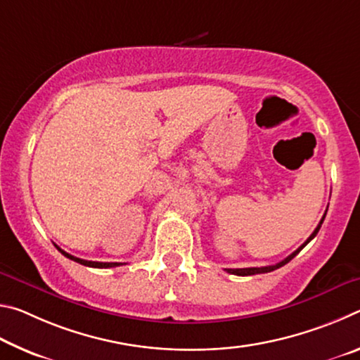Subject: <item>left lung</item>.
I'll list each match as a JSON object with an SVG mask.
<instances>
[{
    "label": "left lung",
    "mask_w": 360,
    "mask_h": 360,
    "mask_svg": "<svg viewBox=\"0 0 360 360\" xmlns=\"http://www.w3.org/2000/svg\"><path fill=\"white\" fill-rule=\"evenodd\" d=\"M326 214H327V211H326ZM326 214L322 216V219H321V222H319V225L318 227L314 229V231L311 235H309V238L303 243V245L297 249V251H294L292 252L289 257H285L284 260H281L279 262V264H276V265H270V266H260V268H257V266H252V268H227V273H230V275H238V276H251V275H260V273H270V271H273V270H276V268H279V266H283V265H285L288 264V262H290L292 259L295 257V255L302 251V249L308 245L309 241H311L316 235H318V231H319V229H321V225H322V222H324V219H326Z\"/></svg>",
    "instance_id": "left-lung-1"
}]
</instances>
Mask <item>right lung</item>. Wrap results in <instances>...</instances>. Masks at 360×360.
<instances>
[{"label":"right lung","mask_w":360,"mask_h":360,"mask_svg":"<svg viewBox=\"0 0 360 360\" xmlns=\"http://www.w3.org/2000/svg\"><path fill=\"white\" fill-rule=\"evenodd\" d=\"M57 249L65 255V257L75 260V262H77V264L85 265V266H92V268H112V266L124 265V264H120V262H92V260H84V259L75 257V255H71V254H68V252H65L63 249H60L58 246H57Z\"/></svg>","instance_id":"obj_1"}]
</instances>
